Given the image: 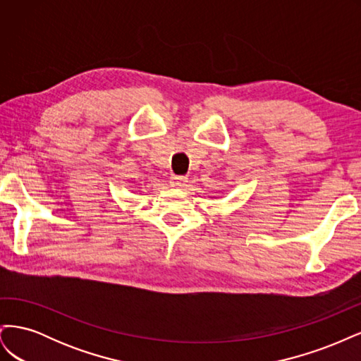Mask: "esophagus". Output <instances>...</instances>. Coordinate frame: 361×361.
Returning <instances> with one entry per match:
<instances>
[{"mask_svg": "<svg viewBox=\"0 0 361 361\" xmlns=\"http://www.w3.org/2000/svg\"><path fill=\"white\" fill-rule=\"evenodd\" d=\"M187 182H188L187 176H171L170 178L171 187H183V185H187Z\"/></svg>", "mask_w": 361, "mask_h": 361, "instance_id": "esophagus-1", "label": "esophagus"}]
</instances>
